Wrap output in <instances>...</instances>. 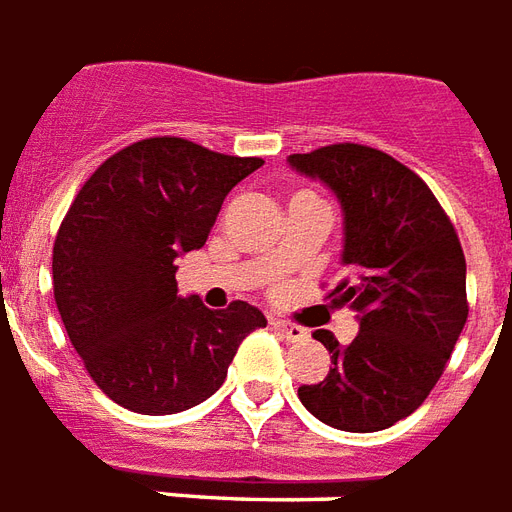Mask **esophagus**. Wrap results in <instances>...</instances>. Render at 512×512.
Masks as SVG:
<instances>
[{
  "label": "esophagus",
  "instance_id": "34e87169",
  "mask_svg": "<svg viewBox=\"0 0 512 512\" xmlns=\"http://www.w3.org/2000/svg\"><path fill=\"white\" fill-rule=\"evenodd\" d=\"M271 325H274L276 331L282 333L285 339H290V342H304L306 336H309L306 328H301V325L295 323H287V320H271Z\"/></svg>",
  "mask_w": 512,
  "mask_h": 512
}]
</instances>
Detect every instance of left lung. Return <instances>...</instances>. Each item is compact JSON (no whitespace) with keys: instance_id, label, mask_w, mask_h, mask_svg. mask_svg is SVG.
I'll return each mask as SVG.
<instances>
[{"instance_id":"1","label":"left lung","mask_w":512,"mask_h":512,"mask_svg":"<svg viewBox=\"0 0 512 512\" xmlns=\"http://www.w3.org/2000/svg\"><path fill=\"white\" fill-rule=\"evenodd\" d=\"M287 162L342 203L350 276L328 298L361 323L347 347L331 331H314L331 352V372L301 385L298 399L333 429H388L426 401L467 323V260L456 227L426 181L380 149L333 143Z\"/></svg>"}]
</instances>
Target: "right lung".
Listing matches in <instances>:
<instances>
[{
	"instance_id": "obj_1",
	"label": "right lung",
	"mask_w": 512,
	"mask_h": 512,
	"mask_svg": "<svg viewBox=\"0 0 512 512\" xmlns=\"http://www.w3.org/2000/svg\"><path fill=\"white\" fill-rule=\"evenodd\" d=\"M263 165L184 138H146L94 170L54 241V298L86 372L140 415L189 410L225 382L257 306L181 298L176 257L206 244L222 200Z\"/></svg>"
}]
</instances>
